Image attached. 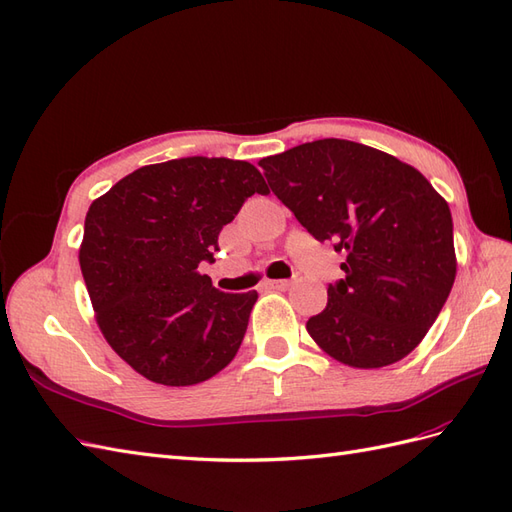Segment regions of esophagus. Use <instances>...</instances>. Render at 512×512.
<instances>
[{"instance_id": "esophagus-1", "label": "esophagus", "mask_w": 512, "mask_h": 512, "mask_svg": "<svg viewBox=\"0 0 512 512\" xmlns=\"http://www.w3.org/2000/svg\"><path fill=\"white\" fill-rule=\"evenodd\" d=\"M290 280H267L265 282V288H273V290H286V288H290Z\"/></svg>"}]
</instances>
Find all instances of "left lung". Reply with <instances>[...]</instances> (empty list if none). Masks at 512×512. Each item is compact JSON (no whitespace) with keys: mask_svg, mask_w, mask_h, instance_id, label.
I'll use <instances>...</instances> for the list:
<instances>
[{"mask_svg":"<svg viewBox=\"0 0 512 512\" xmlns=\"http://www.w3.org/2000/svg\"><path fill=\"white\" fill-rule=\"evenodd\" d=\"M260 168L314 239L347 252V275L306 323L312 340L351 368L407 357L457 278L448 202L413 165L336 137L260 159Z\"/></svg>","mask_w":512,"mask_h":512,"instance_id":"obj_1","label":"left lung"}]
</instances>
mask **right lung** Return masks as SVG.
<instances>
[{
	"label": "right lung",
	"instance_id": "obj_1",
	"mask_svg": "<svg viewBox=\"0 0 512 512\" xmlns=\"http://www.w3.org/2000/svg\"><path fill=\"white\" fill-rule=\"evenodd\" d=\"M254 193L269 187L252 163L187 157L144 165L90 204L79 265L94 319L148 381L196 385L237 355L258 293H222L198 267Z\"/></svg>",
	"mask_w": 512,
	"mask_h": 512
}]
</instances>
